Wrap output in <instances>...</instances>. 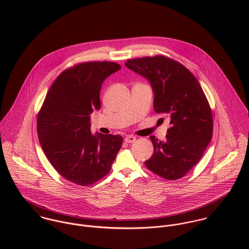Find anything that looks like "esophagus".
<instances>
[{"label": "esophagus", "instance_id": "1", "mask_svg": "<svg viewBox=\"0 0 249 249\" xmlns=\"http://www.w3.org/2000/svg\"><path fill=\"white\" fill-rule=\"evenodd\" d=\"M135 141H136V138H135L134 136H131V135H129V136L125 137V139H124V142H127V143H130V142H134Z\"/></svg>", "mask_w": 249, "mask_h": 249}]
</instances>
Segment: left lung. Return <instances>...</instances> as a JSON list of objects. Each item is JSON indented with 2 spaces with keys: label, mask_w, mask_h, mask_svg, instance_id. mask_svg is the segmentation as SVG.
Instances as JSON below:
<instances>
[{
  "label": "left lung",
  "mask_w": 249,
  "mask_h": 249,
  "mask_svg": "<svg viewBox=\"0 0 249 249\" xmlns=\"http://www.w3.org/2000/svg\"><path fill=\"white\" fill-rule=\"evenodd\" d=\"M125 66L150 82L155 112L171 119L165 142L150 136L154 150L145 167L168 180L183 178L199 162L213 135L212 110L199 82L164 55L128 59Z\"/></svg>",
  "instance_id": "8db88e82"
}]
</instances>
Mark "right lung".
<instances>
[{"instance_id": "right-lung-1", "label": "right lung", "mask_w": 249, "mask_h": 249, "mask_svg": "<svg viewBox=\"0 0 249 249\" xmlns=\"http://www.w3.org/2000/svg\"><path fill=\"white\" fill-rule=\"evenodd\" d=\"M121 65L78 63L62 71L49 89L37 115V134L54 170L79 186H90L111 170L121 135L91 133L90 114L100 110L102 84Z\"/></svg>"}]
</instances>
